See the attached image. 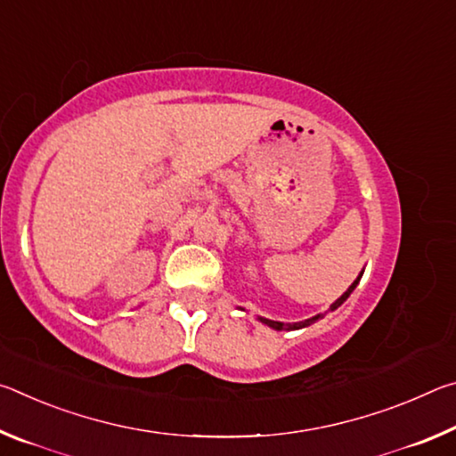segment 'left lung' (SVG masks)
Returning <instances> with one entry per match:
<instances>
[{"instance_id":"1","label":"left lung","mask_w":456,"mask_h":456,"mask_svg":"<svg viewBox=\"0 0 456 456\" xmlns=\"http://www.w3.org/2000/svg\"><path fill=\"white\" fill-rule=\"evenodd\" d=\"M362 275H364V269H362V272L358 273V277L356 280H354V283L350 285L348 289H346L342 296H339L334 304L330 305V310L328 312H334V310H338L339 305H342L346 299L350 297V293L356 289V285L360 283V280H362ZM239 310H243V307H239ZM245 312V310H243ZM323 315L326 314H318V315H314V318H307V320H304V322H293V323H283V322H275V320H267V318H261V315H257V320L261 322V323H265V326H269L272 330H277V331H291V330H302V328H307V326H312V323H315L318 320H322Z\"/></svg>"}]
</instances>
